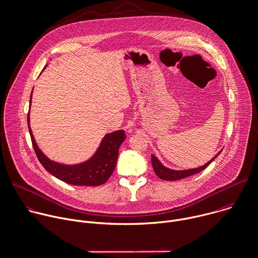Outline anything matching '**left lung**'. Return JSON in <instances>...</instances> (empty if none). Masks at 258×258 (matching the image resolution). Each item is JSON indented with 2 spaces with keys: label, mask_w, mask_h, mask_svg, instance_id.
I'll return each instance as SVG.
<instances>
[{
  "label": "left lung",
  "mask_w": 258,
  "mask_h": 258,
  "mask_svg": "<svg viewBox=\"0 0 258 258\" xmlns=\"http://www.w3.org/2000/svg\"><path fill=\"white\" fill-rule=\"evenodd\" d=\"M221 152V151H220ZM219 152V153H220ZM218 153V154H219ZM217 154V155H218ZM216 155V156H217ZM212 158L209 162H207L205 165L201 166V167H198V168H194V169H189V170H180V171H176V170H171V169H168L166 167H164L160 162L159 160L154 156L152 155L151 156V162H152V166H153V169L154 172L156 173V175L163 179V180H166V181H175V180H180V179H183L185 177H188V176H191V175H194L196 173H199V172L202 171L203 169H205L215 158Z\"/></svg>",
  "instance_id": "left-lung-1"
}]
</instances>
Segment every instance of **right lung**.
<instances>
[{"label":"right lung","instance_id":"right-lung-1","mask_svg":"<svg viewBox=\"0 0 258 258\" xmlns=\"http://www.w3.org/2000/svg\"><path fill=\"white\" fill-rule=\"evenodd\" d=\"M32 99V95H31ZM31 103V100H30ZM28 113V127L31 135L33 148L38 160L43 167L56 178L72 184L81 186H99L104 184L115 169L119 147L126 138L125 131L118 130L107 134L101 142L96 154L86 162L79 165H63L48 159L37 146L30 128Z\"/></svg>","mask_w":258,"mask_h":258}]
</instances>
